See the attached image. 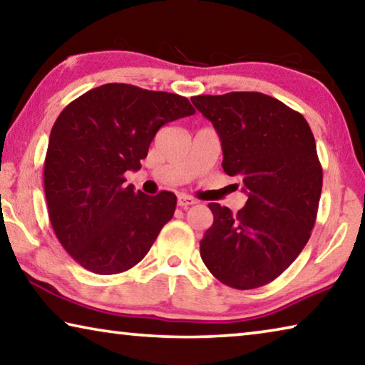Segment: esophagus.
Instances as JSON below:
<instances>
[{"label":"esophagus","mask_w":365,"mask_h":365,"mask_svg":"<svg viewBox=\"0 0 365 365\" xmlns=\"http://www.w3.org/2000/svg\"><path fill=\"white\" fill-rule=\"evenodd\" d=\"M195 203H196V200L190 198V196H187V195H180V196H178V201H177V205L183 207V210H185V207L195 205Z\"/></svg>","instance_id":"34e87169"}]
</instances>
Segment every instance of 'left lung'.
<instances>
[{"instance_id": "obj_1", "label": "left lung", "mask_w": 365, "mask_h": 365, "mask_svg": "<svg viewBox=\"0 0 365 365\" xmlns=\"http://www.w3.org/2000/svg\"><path fill=\"white\" fill-rule=\"evenodd\" d=\"M222 146V169L240 177L248 200L237 214L210 203L200 242L211 274L234 289L274 281L304 250L315 225L323 170L302 115L262 92L195 96Z\"/></svg>"}]
</instances>
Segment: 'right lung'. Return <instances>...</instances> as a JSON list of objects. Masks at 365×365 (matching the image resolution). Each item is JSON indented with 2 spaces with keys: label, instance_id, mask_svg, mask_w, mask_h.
I'll return each instance as SVG.
<instances>
[{
  "label": "right lung",
  "instance_id": "add662e5",
  "mask_svg": "<svg viewBox=\"0 0 365 365\" xmlns=\"http://www.w3.org/2000/svg\"><path fill=\"white\" fill-rule=\"evenodd\" d=\"M187 97L110 83L63 108L43 164L48 217L63 248L96 274L128 271L170 221L177 196L135 192L138 170L160 126L193 115Z\"/></svg>",
  "mask_w": 365,
  "mask_h": 365
}]
</instances>
